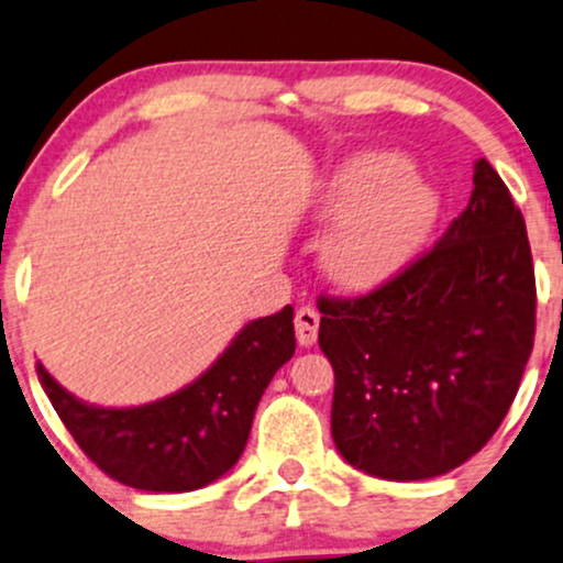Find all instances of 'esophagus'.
Masks as SVG:
<instances>
[{
    "instance_id": "esophagus-1",
    "label": "esophagus",
    "mask_w": 563,
    "mask_h": 563,
    "mask_svg": "<svg viewBox=\"0 0 563 563\" xmlns=\"http://www.w3.org/2000/svg\"><path fill=\"white\" fill-rule=\"evenodd\" d=\"M319 332V311L311 306H301L296 311V340L301 347H309L317 343Z\"/></svg>"
}]
</instances>
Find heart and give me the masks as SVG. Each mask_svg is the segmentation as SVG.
I'll return each mask as SVG.
<instances>
[{
    "instance_id": "b5f03b06",
    "label": "heart",
    "mask_w": 563,
    "mask_h": 563,
    "mask_svg": "<svg viewBox=\"0 0 563 563\" xmlns=\"http://www.w3.org/2000/svg\"><path fill=\"white\" fill-rule=\"evenodd\" d=\"M324 216L340 218L322 249V265L338 286L364 290L393 277L433 229L439 199L429 184L402 168L395 153L347 158L324 191Z\"/></svg>"
}]
</instances>
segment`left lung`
<instances>
[{"mask_svg":"<svg viewBox=\"0 0 563 563\" xmlns=\"http://www.w3.org/2000/svg\"><path fill=\"white\" fill-rule=\"evenodd\" d=\"M439 244L358 298L319 296L334 368L332 439L384 481L437 478L499 429L536 338L522 212L486 158Z\"/></svg>","mask_w":563,"mask_h":563,"instance_id":"1","label":"left lung"}]
</instances>
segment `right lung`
Here are the masks:
<instances>
[{"label":"right lung","mask_w":563,"mask_h":563,"mask_svg":"<svg viewBox=\"0 0 563 563\" xmlns=\"http://www.w3.org/2000/svg\"><path fill=\"white\" fill-rule=\"evenodd\" d=\"M296 351L294 309L249 322L208 372L179 393L137 408H98L69 395L38 364L62 423L109 478L181 494L236 465L269 379Z\"/></svg>","instance_id":"1"}]
</instances>
